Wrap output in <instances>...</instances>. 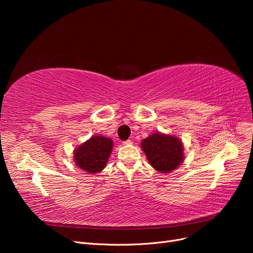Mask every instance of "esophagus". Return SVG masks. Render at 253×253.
Returning <instances> with one entry per match:
<instances>
[{
    "label": "esophagus",
    "instance_id": "34e87169",
    "mask_svg": "<svg viewBox=\"0 0 253 253\" xmlns=\"http://www.w3.org/2000/svg\"><path fill=\"white\" fill-rule=\"evenodd\" d=\"M122 143H124V145H129V144H132V140H126V141H124V142H122Z\"/></svg>",
    "mask_w": 253,
    "mask_h": 253
}]
</instances>
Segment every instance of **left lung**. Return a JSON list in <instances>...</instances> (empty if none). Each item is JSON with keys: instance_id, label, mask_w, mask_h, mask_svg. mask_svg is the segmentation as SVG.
<instances>
[{"instance_id": "left-lung-1", "label": "left lung", "mask_w": 253, "mask_h": 253, "mask_svg": "<svg viewBox=\"0 0 253 253\" xmlns=\"http://www.w3.org/2000/svg\"><path fill=\"white\" fill-rule=\"evenodd\" d=\"M148 162L160 173H171L185 159L183 143L174 135L160 132L153 133L140 142Z\"/></svg>"}]
</instances>
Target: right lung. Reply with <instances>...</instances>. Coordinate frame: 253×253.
<instances>
[{
  "label": "right lung",
  "mask_w": 253,
  "mask_h": 253,
  "mask_svg": "<svg viewBox=\"0 0 253 253\" xmlns=\"http://www.w3.org/2000/svg\"><path fill=\"white\" fill-rule=\"evenodd\" d=\"M113 140L102 135H94L74 150V163L88 174L101 172L109 162Z\"/></svg>",
  "instance_id": "obj_1"
}]
</instances>
